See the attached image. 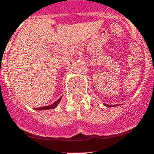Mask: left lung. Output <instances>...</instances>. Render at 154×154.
Instances as JSON below:
<instances>
[{"instance_id": "left-lung-1", "label": "left lung", "mask_w": 154, "mask_h": 154, "mask_svg": "<svg viewBox=\"0 0 154 154\" xmlns=\"http://www.w3.org/2000/svg\"><path fill=\"white\" fill-rule=\"evenodd\" d=\"M107 107H113V105H110V104L109 105H108V104H107ZM114 106H116V105H114Z\"/></svg>"}]
</instances>
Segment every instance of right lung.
I'll return each mask as SVG.
<instances>
[{
    "instance_id": "right-lung-1",
    "label": "right lung",
    "mask_w": 154,
    "mask_h": 154,
    "mask_svg": "<svg viewBox=\"0 0 154 154\" xmlns=\"http://www.w3.org/2000/svg\"><path fill=\"white\" fill-rule=\"evenodd\" d=\"M61 100V98H59L57 100H56L53 104H51V105H49V106H45V107H36L35 109L36 110H46V109H54V108H55L57 106L58 103L60 102Z\"/></svg>"
}]
</instances>
